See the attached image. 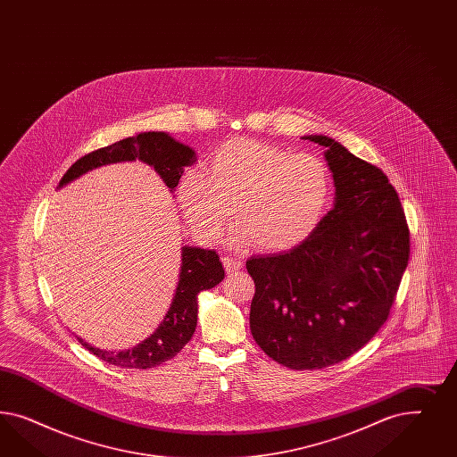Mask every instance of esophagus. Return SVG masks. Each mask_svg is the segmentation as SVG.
<instances>
[{
    "label": "esophagus",
    "instance_id": "34e87169",
    "mask_svg": "<svg viewBox=\"0 0 457 457\" xmlns=\"http://www.w3.org/2000/svg\"><path fill=\"white\" fill-rule=\"evenodd\" d=\"M222 264H224V270H226V273H228V275H233V273H236L237 270H241V268H243V263H241V262L233 260V258H228V256H224V258H222Z\"/></svg>",
    "mask_w": 457,
    "mask_h": 457
}]
</instances>
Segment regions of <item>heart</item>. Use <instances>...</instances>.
Listing matches in <instances>:
<instances>
[{
	"label": "heart",
	"mask_w": 457,
	"mask_h": 457,
	"mask_svg": "<svg viewBox=\"0 0 457 457\" xmlns=\"http://www.w3.org/2000/svg\"><path fill=\"white\" fill-rule=\"evenodd\" d=\"M178 199L197 237L214 241L236 206L233 241L279 253L317 229L332 199V174L319 155L233 138L211 155L208 174L184 170Z\"/></svg>",
	"instance_id": "b5f03b06"
}]
</instances>
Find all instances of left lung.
<instances>
[{"mask_svg":"<svg viewBox=\"0 0 457 457\" xmlns=\"http://www.w3.org/2000/svg\"><path fill=\"white\" fill-rule=\"evenodd\" d=\"M333 208L298 246L253 256L249 328L270 359L315 370L348 359L386 323L409 262V228L387 176L327 136Z\"/></svg>","mask_w":457,"mask_h":457,"instance_id":"1","label":"left lung"}]
</instances>
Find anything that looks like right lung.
Masks as SVG:
<instances>
[{"label": "right lung", "instance_id": "obj_1", "mask_svg": "<svg viewBox=\"0 0 457 457\" xmlns=\"http://www.w3.org/2000/svg\"><path fill=\"white\" fill-rule=\"evenodd\" d=\"M134 161L154 167L169 191L174 193L184 167L195 162V153L166 132H140L136 137L122 138L109 147L83 155L65 172L58 189L97 167ZM180 262L179 281L166 317L145 340L120 352L92 346L80 337L79 342L98 359L122 369H153L174 359L195 332L197 295L214 288L224 279L222 263L214 249L182 246Z\"/></svg>", "mask_w": 457, "mask_h": 457}]
</instances>
